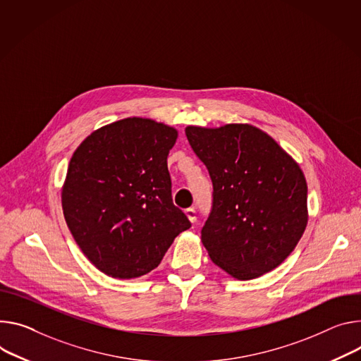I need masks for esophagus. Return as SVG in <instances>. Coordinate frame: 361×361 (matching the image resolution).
<instances>
[{
	"instance_id": "obj_1",
	"label": "esophagus",
	"mask_w": 361,
	"mask_h": 361,
	"mask_svg": "<svg viewBox=\"0 0 361 361\" xmlns=\"http://www.w3.org/2000/svg\"><path fill=\"white\" fill-rule=\"evenodd\" d=\"M185 214H187V217L190 219V221H191V223H194L195 220H197V216H195V209H194V207H188V209H185Z\"/></svg>"
}]
</instances>
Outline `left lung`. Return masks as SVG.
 Masks as SVG:
<instances>
[{
	"label": "left lung",
	"mask_w": 361,
	"mask_h": 361,
	"mask_svg": "<svg viewBox=\"0 0 361 361\" xmlns=\"http://www.w3.org/2000/svg\"><path fill=\"white\" fill-rule=\"evenodd\" d=\"M185 135L213 183V206L202 228L210 259L242 281L279 267L308 221L298 164L249 123L187 126Z\"/></svg>",
	"instance_id": "1"
}]
</instances>
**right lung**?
Returning a JSON list of instances; mask_svg holds the SVG:
<instances>
[{
	"instance_id": "1",
	"label": "right lung",
	"mask_w": 361,
	"mask_h": 361,
	"mask_svg": "<svg viewBox=\"0 0 361 361\" xmlns=\"http://www.w3.org/2000/svg\"><path fill=\"white\" fill-rule=\"evenodd\" d=\"M177 135L152 119L126 118L92 133L69 162L64 219L85 256L108 276L151 272L191 227L171 197L167 157Z\"/></svg>"
}]
</instances>
